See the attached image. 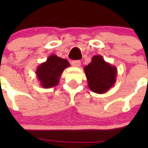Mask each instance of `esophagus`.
<instances>
[{
    "instance_id": "1",
    "label": "esophagus",
    "mask_w": 148,
    "mask_h": 148,
    "mask_svg": "<svg viewBox=\"0 0 148 148\" xmlns=\"http://www.w3.org/2000/svg\"><path fill=\"white\" fill-rule=\"evenodd\" d=\"M72 65L73 66H76V67H79L81 66V61H72Z\"/></svg>"
}]
</instances>
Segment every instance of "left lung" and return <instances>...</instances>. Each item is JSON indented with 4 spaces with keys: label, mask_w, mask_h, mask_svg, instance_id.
Instances as JSON below:
<instances>
[{
    "label": "left lung",
    "mask_w": 148,
    "mask_h": 148,
    "mask_svg": "<svg viewBox=\"0 0 148 148\" xmlns=\"http://www.w3.org/2000/svg\"><path fill=\"white\" fill-rule=\"evenodd\" d=\"M88 87L95 93H105L116 82L117 68L104 60L99 55L94 56L91 62L84 68Z\"/></svg>",
    "instance_id": "1"
}]
</instances>
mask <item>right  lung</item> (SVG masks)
<instances>
[{"label": "right lung", "mask_w": 148, "mask_h": 148, "mask_svg": "<svg viewBox=\"0 0 148 148\" xmlns=\"http://www.w3.org/2000/svg\"><path fill=\"white\" fill-rule=\"evenodd\" d=\"M70 65V63L64 58L54 54L49 56L45 62L38 66L35 71L40 85L44 88H51L58 85L61 74Z\"/></svg>", "instance_id": "right-lung-1"}]
</instances>
